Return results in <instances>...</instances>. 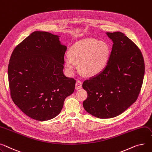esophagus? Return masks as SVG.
<instances>
[{
    "mask_svg": "<svg viewBox=\"0 0 152 152\" xmlns=\"http://www.w3.org/2000/svg\"><path fill=\"white\" fill-rule=\"evenodd\" d=\"M82 86H83L82 82L80 81V80H77V81L76 83V84H75V88L77 89V90L81 88Z\"/></svg>",
    "mask_w": 152,
    "mask_h": 152,
    "instance_id": "obj_1",
    "label": "esophagus"
}]
</instances>
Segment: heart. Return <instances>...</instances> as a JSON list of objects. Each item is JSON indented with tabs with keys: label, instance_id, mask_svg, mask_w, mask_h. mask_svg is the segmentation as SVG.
Listing matches in <instances>:
<instances>
[{
	"label": "heart",
	"instance_id": "b5f03b06",
	"mask_svg": "<svg viewBox=\"0 0 152 152\" xmlns=\"http://www.w3.org/2000/svg\"><path fill=\"white\" fill-rule=\"evenodd\" d=\"M110 48L107 43L95 38L80 40L69 50V56L64 57V62L67 73L72 76L77 70L86 76H94L102 72L107 65Z\"/></svg>",
	"mask_w": 152,
	"mask_h": 152
}]
</instances>
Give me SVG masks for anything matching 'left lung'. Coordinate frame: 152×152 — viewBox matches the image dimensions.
Here are the masks:
<instances>
[{
  "mask_svg": "<svg viewBox=\"0 0 152 152\" xmlns=\"http://www.w3.org/2000/svg\"><path fill=\"white\" fill-rule=\"evenodd\" d=\"M106 34L113 42L107 65L83 84L88 94L83 107L99 118L118 116L136 102L145 72L142 54L129 38L120 32Z\"/></svg>",
  "mask_w": 152,
  "mask_h": 152,
  "instance_id": "8db88e82",
  "label": "left lung"
}]
</instances>
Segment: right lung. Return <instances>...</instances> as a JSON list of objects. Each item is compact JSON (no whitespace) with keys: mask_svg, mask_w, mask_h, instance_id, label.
<instances>
[{"mask_svg":"<svg viewBox=\"0 0 152 152\" xmlns=\"http://www.w3.org/2000/svg\"><path fill=\"white\" fill-rule=\"evenodd\" d=\"M60 37L34 32L15 48L10 59L12 98L26 115L36 120L58 115L65 98L75 90L76 80L63 72L67 48Z\"/></svg>","mask_w":152,"mask_h":152,"instance_id":"obj_1","label":"right lung"}]
</instances>
